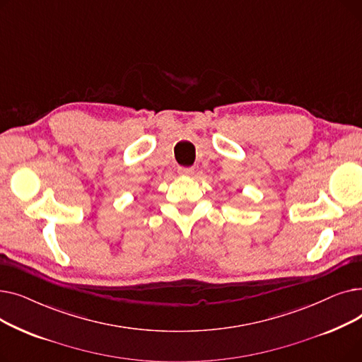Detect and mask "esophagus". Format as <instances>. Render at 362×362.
Instances as JSON below:
<instances>
[{
    "mask_svg": "<svg viewBox=\"0 0 362 362\" xmlns=\"http://www.w3.org/2000/svg\"><path fill=\"white\" fill-rule=\"evenodd\" d=\"M194 171L195 170L192 167H180L179 168V175H182V176H192Z\"/></svg>",
    "mask_w": 362,
    "mask_h": 362,
    "instance_id": "1",
    "label": "esophagus"
}]
</instances>
